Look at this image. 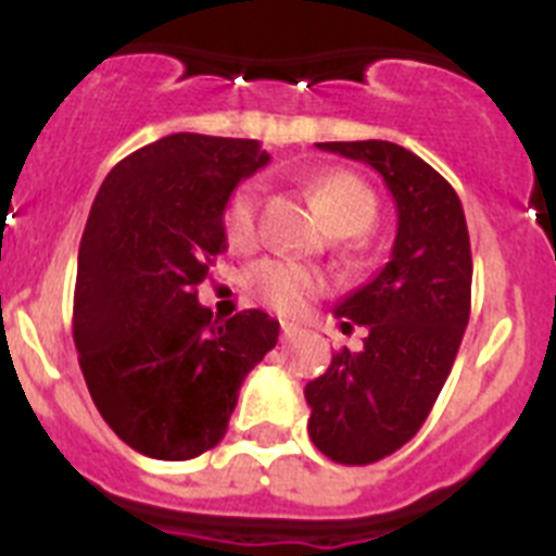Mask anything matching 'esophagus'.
<instances>
[{
	"instance_id": "34e87169",
	"label": "esophagus",
	"mask_w": 556,
	"mask_h": 556,
	"mask_svg": "<svg viewBox=\"0 0 556 556\" xmlns=\"http://www.w3.org/2000/svg\"><path fill=\"white\" fill-rule=\"evenodd\" d=\"M281 331H283V337H287V339H294V337H298V333H301V326H298V323L283 320L281 323Z\"/></svg>"
}]
</instances>
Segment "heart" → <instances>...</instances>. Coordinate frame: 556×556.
I'll list each match as a JSON object with an SVG mask.
<instances>
[{
	"instance_id": "obj_1",
	"label": "heart",
	"mask_w": 556,
	"mask_h": 556,
	"mask_svg": "<svg viewBox=\"0 0 556 556\" xmlns=\"http://www.w3.org/2000/svg\"><path fill=\"white\" fill-rule=\"evenodd\" d=\"M323 223L333 236H356L372 228L378 217V200L370 186L353 172L326 169L308 180ZM258 208H262V184L244 180L230 191L223 211L225 239L236 250H250L258 239ZM320 269L287 258H267L250 269V289L264 306L281 314L301 312L314 294L323 292Z\"/></svg>"
}]
</instances>
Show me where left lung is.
<instances>
[{"label": "left lung", "mask_w": 556, "mask_h": 556, "mask_svg": "<svg viewBox=\"0 0 556 556\" xmlns=\"http://www.w3.org/2000/svg\"><path fill=\"white\" fill-rule=\"evenodd\" d=\"M320 150L370 164L397 208L387 267L337 306L342 331L367 328L365 351H339L306 384L308 437L339 465L395 454L426 424L470 317V236L456 191L392 141H326Z\"/></svg>", "instance_id": "left-lung-1"}]
</instances>
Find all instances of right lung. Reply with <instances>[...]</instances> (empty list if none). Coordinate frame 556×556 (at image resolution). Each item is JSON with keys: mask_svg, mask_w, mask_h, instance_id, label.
I'll return each mask as SVG.
<instances>
[{"mask_svg": "<svg viewBox=\"0 0 556 556\" xmlns=\"http://www.w3.org/2000/svg\"><path fill=\"white\" fill-rule=\"evenodd\" d=\"M269 161L253 139L172 132L108 172L77 255L75 348L122 443L152 459L205 454L244 376L278 342L262 308L219 320L198 287L228 250L223 211Z\"/></svg>", "mask_w": 556, "mask_h": 556, "instance_id": "right-lung-1", "label": "right lung"}]
</instances>
